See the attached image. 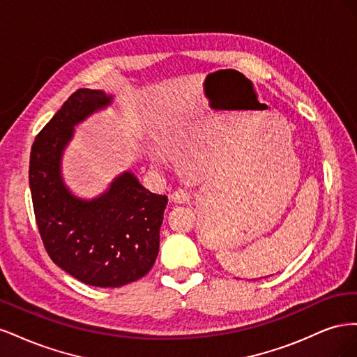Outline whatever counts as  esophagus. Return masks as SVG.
<instances>
[{
	"label": "esophagus",
	"instance_id": "1",
	"mask_svg": "<svg viewBox=\"0 0 357 357\" xmlns=\"http://www.w3.org/2000/svg\"><path fill=\"white\" fill-rule=\"evenodd\" d=\"M172 202H177V204H185V202H189L190 198H192V193L186 189H177L172 195L169 197Z\"/></svg>",
	"mask_w": 357,
	"mask_h": 357
}]
</instances>
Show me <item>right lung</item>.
Returning a JSON list of instances; mask_svg holds the SVG:
<instances>
[{"label": "right lung", "mask_w": 357, "mask_h": 357, "mask_svg": "<svg viewBox=\"0 0 357 357\" xmlns=\"http://www.w3.org/2000/svg\"><path fill=\"white\" fill-rule=\"evenodd\" d=\"M102 91L77 89L36 137L29 188L38 232L50 259L79 282L121 287L144 277L159 252L167 195L123 172L92 201L73 197L61 178V156L73 128L110 104Z\"/></svg>", "instance_id": "right-lung-1"}]
</instances>
